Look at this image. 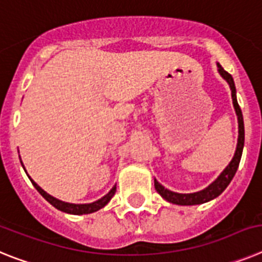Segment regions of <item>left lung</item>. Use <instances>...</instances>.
<instances>
[{
	"label": "left lung",
	"instance_id": "obj_1",
	"mask_svg": "<svg viewBox=\"0 0 262 262\" xmlns=\"http://www.w3.org/2000/svg\"><path fill=\"white\" fill-rule=\"evenodd\" d=\"M217 71H219L220 76L228 83L229 88H231L232 103H233V108H235L236 116H237L238 138L235 156L231 159V162L228 163V166H227L226 169L223 170L222 174H220L210 186H207L206 188L198 191V192H191V194H179V192H174V191H170L167 190V188H165L157 179H154V187H156L157 192H158L163 199L167 200V202H170V203L172 204H178V206H195V204L207 203V202L215 199V198L219 196L223 191L228 187L232 178L235 177L236 171H237L238 163H240L241 156H243V149H244V120H243V113H241L237 99H236V87L235 81H233V77H232L219 63H217Z\"/></svg>",
	"mask_w": 262,
	"mask_h": 262
}]
</instances>
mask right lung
I'll use <instances>...</instances> for the list:
<instances>
[{
	"instance_id": "add662e5",
	"label": "right lung",
	"mask_w": 262,
	"mask_h": 262,
	"mask_svg": "<svg viewBox=\"0 0 262 262\" xmlns=\"http://www.w3.org/2000/svg\"><path fill=\"white\" fill-rule=\"evenodd\" d=\"M33 182L34 187L38 190V192H39L40 195H42L45 199L49 202L50 204H52V206L55 207V208H58L59 211H63V212H67V213H72V215H84V213H92V212H96V211H99L100 208H103V207H105L106 204L109 203V200L112 199L113 195H115L116 192V186L115 187H112V190L109 191L108 194L104 195L101 199L96 200V202H93V203H90V204H72V203H66V202H62V200L56 199V198L51 196V195H49L45 190H42V188L39 187V186L36 185L35 182Z\"/></svg>"
}]
</instances>
